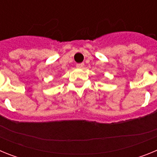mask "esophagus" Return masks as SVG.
I'll list each match as a JSON object with an SVG mask.
<instances>
[{"label": "esophagus", "mask_w": 157, "mask_h": 157, "mask_svg": "<svg viewBox=\"0 0 157 157\" xmlns=\"http://www.w3.org/2000/svg\"><path fill=\"white\" fill-rule=\"evenodd\" d=\"M83 66H84V63H77V64H76V67H77L78 68H82V67H83Z\"/></svg>", "instance_id": "esophagus-1"}]
</instances>
